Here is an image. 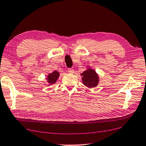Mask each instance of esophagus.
<instances>
[{
  "label": "esophagus",
  "instance_id": "1",
  "mask_svg": "<svg viewBox=\"0 0 146 146\" xmlns=\"http://www.w3.org/2000/svg\"><path fill=\"white\" fill-rule=\"evenodd\" d=\"M68 72L69 73H74V69L73 68H68Z\"/></svg>",
  "mask_w": 146,
  "mask_h": 146
}]
</instances>
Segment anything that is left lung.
Here are the masks:
<instances>
[{
	"label": "left lung",
	"instance_id": "obj_1",
	"mask_svg": "<svg viewBox=\"0 0 146 146\" xmlns=\"http://www.w3.org/2000/svg\"><path fill=\"white\" fill-rule=\"evenodd\" d=\"M81 76H82L83 84L89 88L96 87L99 82L98 74L96 73L95 70L90 68H88V69L81 74Z\"/></svg>",
	"mask_w": 146,
	"mask_h": 146
}]
</instances>
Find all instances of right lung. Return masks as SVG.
<instances>
[{
    "label": "right lung",
    "mask_w": 146,
    "mask_h": 146,
    "mask_svg": "<svg viewBox=\"0 0 146 146\" xmlns=\"http://www.w3.org/2000/svg\"><path fill=\"white\" fill-rule=\"evenodd\" d=\"M59 77V72H58L57 70L53 72L52 73L49 74L48 77H47V80H48V84L50 85L53 84L57 82V80Z\"/></svg>",
    "instance_id": "1"
}]
</instances>
